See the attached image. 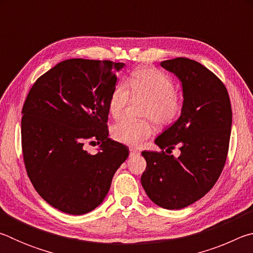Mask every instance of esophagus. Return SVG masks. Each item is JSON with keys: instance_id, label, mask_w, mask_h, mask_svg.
<instances>
[{"instance_id": "esophagus-1", "label": "esophagus", "mask_w": 253, "mask_h": 253, "mask_svg": "<svg viewBox=\"0 0 253 253\" xmlns=\"http://www.w3.org/2000/svg\"><path fill=\"white\" fill-rule=\"evenodd\" d=\"M129 152H130V156H132V155H136V154H138V153H139L138 151H137L136 148H130V149H129Z\"/></svg>"}]
</instances>
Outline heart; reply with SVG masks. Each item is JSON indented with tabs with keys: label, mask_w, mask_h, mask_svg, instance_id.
<instances>
[{
	"label": "heart",
	"mask_w": 253,
	"mask_h": 253,
	"mask_svg": "<svg viewBox=\"0 0 253 253\" xmlns=\"http://www.w3.org/2000/svg\"><path fill=\"white\" fill-rule=\"evenodd\" d=\"M131 95L148 100L143 116L152 119L158 126H165L176 121L182 113V101L176 96L173 80L155 68L145 67L136 70L128 80ZM129 90L126 84L115 85L108 100V110L114 118L122 117L129 101ZM153 134L152 124L147 121L135 122L123 119L111 128V137L122 144L138 146Z\"/></svg>",
	"instance_id": "1"
}]
</instances>
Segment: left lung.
<instances>
[{
	"instance_id": "1",
	"label": "left lung",
	"mask_w": 253,
	"mask_h": 253,
	"mask_svg": "<svg viewBox=\"0 0 253 253\" xmlns=\"http://www.w3.org/2000/svg\"><path fill=\"white\" fill-rule=\"evenodd\" d=\"M161 66L182 84L181 116L155 139L166 152H142L147 166L140 182L149 199L168 210L186 208L211 190L228 155L232 110L226 88L200 62L187 58L165 60Z\"/></svg>"
}]
</instances>
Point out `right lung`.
I'll use <instances>...</instances> for the list:
<instances>
[{
	"label": "right lung",
	"instance_id": "1",
	"mask_svg": "<svg viewBox=\"0 0 253 253\" xmlns=\"http://www.w3.org/2000/svg\"><path fill=\"white\" fill-rule=\"evenodd\" d=\"M123 62L69 59L36 81L21 121L27 173L38 193L53 208L72 215L95 210L108 193L116 170L129 155L110 139L109 96ZM100 145L91 156L83 147Z\"/></svg>",
	"mask_w": 253,
	"mask_h": 253
}]
</instances>
